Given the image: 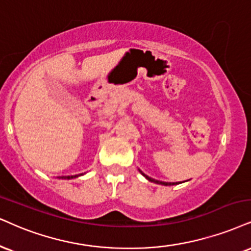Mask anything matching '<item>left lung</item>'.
<instances>
[{
  "instance_id": "left-lung-1",
  "label": "left lung",
  "mask_w": 251,
  "mask_h": 251,
  "mask_svg": "<svg viewBox=\"0 0 251 251\" xmlns=\"http://www.w3.org/2000/svg\"><path fill=\"white\" fill-rule=\"evenodd\" d=\"M138 171H140L142 175H143V177H145L148 179V180L149 181H151V182H154V184H159V185H164V186H171V185H177V182H165V181H159V180H156V179H153V178H151V177H149V176H147V175H144L143 172L141 171L140 169H138Z\"/></svg>"
}]
</instances>
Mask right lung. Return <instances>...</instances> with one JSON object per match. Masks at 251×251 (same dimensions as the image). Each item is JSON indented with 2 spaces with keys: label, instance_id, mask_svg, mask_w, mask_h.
<instances>
[{
  "label": "right lung",
  "instance_id": "right-lung-1",
  "mask_svg": "<svg viewBox=\"0 0 251 251\" xmlns=\"http://www.w3.org/2000/svg\"><path fill=\"white\" fill-rule=\"evenodd\" d=\"M80 176H82V173L81 175H75V176H67V177L63 176V177H58V178L59 179H73V178H78V177H80Z\"/></svg>",
  "mask_w": 251,
  "mask_h": 251
}]
</instances>
